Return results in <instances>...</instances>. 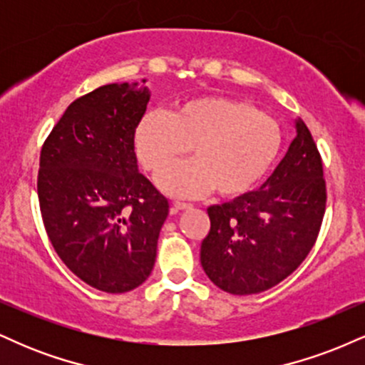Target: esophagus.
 I'll list each match as a JSON object with an SVG mask.
<instances>
[{
  "label": "esophagus",
  "mask_w": 365,
  "mask_h": 365,
  "mask_svg": "<svg viewBox=\"0 0 365 365\" xmlns=\"http://www.w3.org/2000/svg\"><path fill=\"white\" fill-rule=\"evenodd\" d=\"M192 204L188 202H180V200H175L173 206H171V212H178V211H183V209H190Z\"/></svg>",
  "instance_id": "obj_1"
}]
</instances>
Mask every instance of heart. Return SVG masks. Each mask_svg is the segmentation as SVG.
I'll return each mask as SVG.
<instances>
[{"label": "heart", "instance_id": "obj_1", "mask_svg": "<svg viewBox=\"0 0 365 365\" xmlns=\"http://www.w3.org/2000/svg\"><path fill=\"white\" fill-rule=\"evenodd\" d=\"M135 153L158 175L192 148L194 162L159 177V187L177 197L215 190L242 195L257 185L282 149V130L252 104L225 96H202L178 104L170 115L150 111L135 128Z\"/></svg>", "mask_w": 365, "mask_h": 365}]
</instances>
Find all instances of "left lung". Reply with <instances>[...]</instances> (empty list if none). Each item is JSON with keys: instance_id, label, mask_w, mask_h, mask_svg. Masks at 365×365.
I'll list each match as a JSON object with an SVG mask.
<instances>
[{"instance_id": "obj_1", "label": "left lung", "mask_w": 365, "mask_h": 365, "mask_svg": "<svg viewBox=\"0 0 365 365\" xmlns=\"http://www.w3.org/2000/svg\"><path fill=\"white\" fill-rule=\"evenodd\" d=\"M326 211L322 159L307 125L259 190L207 209L200 264L212 283L252 295L283 282L311 252Z\"/></svg>"}]
</instances>
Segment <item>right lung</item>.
Segmentation results:
<instances>
[{
	"label": "right lung",
	"mask_w": 365,
	"mask_h": 365,
	"mask_svg": "<svg viewBox=\"0 0 365 365\" xmlns=\"http://www.w3.org/2000/svg\"><path fill=\"white\" fill-rule=\"evenodd\" d=\"M135 86L110 83L75 99L39 159L37 197L51 245L75 276L106 293L148 279L170 207L137 166L133 137L149 89Z\"/></svg>",
	"instance_id": "add662e5"
}]
</instances>
